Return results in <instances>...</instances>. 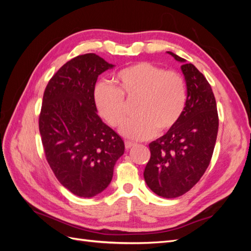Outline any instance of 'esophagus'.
I'll return each instance as SVG.
<instances>
[{
    "mask_svg": "<svg viewBox=\"0 0 251 251\" xmlns=\"http://www.w3.org/2000/svg\"><path fill=\"white\" fill-rule=\"evenodd\" d=\"M134 146H136V143H135V142H131V141H125V148L127 149V150H128V149H130V148H132Z\"/></svg>",
    "mask_w": 251,
    "mask_h": 251,
    "instance_id": "obj_1",
    "label": "esophagus"
}]
</instances>
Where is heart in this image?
Returning <instances> with one entry per match:
<instances>
[{
    "label": "heart",
    "instance_id": "heart-1",
    "mask_svg": "<svg viewBox=\"0 0 251 251\" xmlns=\"http://www.w3.org/2000/svg\"><path fill=\"white\" fill-rule=\"evenodd\" d=\"M117 88L100 82L94 89V101L100 116L112 127H119L126 117L127 99H137L135 119L121 128L123 136L132 140H147L172 129L179 122L186 102L182 76L151 62H138L116 74Z\"/></svg>",
    "mask_w": 251,
    "mask_h": 251
}]
</instances>
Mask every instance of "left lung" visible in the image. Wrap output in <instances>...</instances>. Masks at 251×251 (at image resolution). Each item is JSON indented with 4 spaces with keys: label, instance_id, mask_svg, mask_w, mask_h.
I'll list each match as a JSON object with an SVG mask.
<instances>
[{
    "label": "left lung",
    "instance_id": "1",
    "mask_svg": "<svg viewBox=\"0 0 251 251\" xmlns=\"http://www.w3.org/2000/svg\"><path fill=\"white\" fill-rule=\"evenodd\" d=\"M167 52L182 63L186 102L177 124L149 145L151 157L143 177L154 193L175 199L193 188L206 172L214 153L219 119L206 77L183 58Z\"/></svg>",
    "mask_w": 251,
    "mask_h": 251
}]
</instances>
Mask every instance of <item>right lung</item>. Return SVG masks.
I'll return each mask as SVG.
<instances>
[{"label": "right lung", "mask_w": 251, "mask_h": 251, "mask_svg": "<svg viewBox=\"0 0 251 251\" xmlns=\"http://www.w3.org/2000/svg\"><path fill=\"white\" fill-rule=\"evenodd\" d=\"M114 66L96 54L68 61L47 84L39 120L45 156L58 181L79 197L106 189L125 145L97 113L94 89Z\"/></svg>", "instance_id": "obj_1"}]
</instances>
